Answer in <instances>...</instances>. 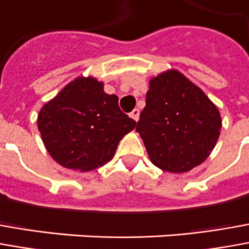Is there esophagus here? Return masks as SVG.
Returning a JSON list of instances; mask_svg holds the SVG:
<instances>
[{"mask_svg":"<svg viewBox=\"0 0 249 249\" xmlns=\"http://www.w3.org/2000/svg\"><path fill=\"white\" fill-rule=\"evenodd\" d=\"M130 116H131L135 122H138V119H140V109H138V108L133 109V111H131V114H130Z\"/></svg>","mask_w":249,"mask_h":249,"instance_id":"esophagus-1","label":"esophagus"}]
</instances>
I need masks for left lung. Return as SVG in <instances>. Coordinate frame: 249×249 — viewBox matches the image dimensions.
<instances>
[{"label": "left lung", "mask_w": 249, "mask_h": 249, "mask_svg": "<svg viewBox=\"0 0 249 249\" xmlns=\"http://www.w3.org/2000/svg\"><path fill=\"white\" fill-rule=\"evenodd\" d=\"M221 126L217 106L179 70L149 80L137 131L157 168L184 174L200 165L213 152Z\"/></svg>", "instance_id": "left-lung-1"}]
</instances>
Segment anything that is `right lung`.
<instances>
[{
	"label": "right lung",
	"instance_id": "add662e5",
	"mask_svg": "<svg viewBox=\"0 0 249 249\" xmlns=\"http://www.w3.org/2000/svg\"><path fill=\"white\" fill-rule=\"evenodd\" d=\"M118 100L93 75H80L65 85L37 115V128L53 160L80 172L111 160L119 141L137 126L119 109Z\"/></svg>",
	"mask_w": 249,
	"mask_h": 249
}]
</instances>
